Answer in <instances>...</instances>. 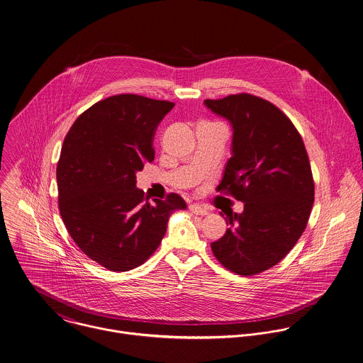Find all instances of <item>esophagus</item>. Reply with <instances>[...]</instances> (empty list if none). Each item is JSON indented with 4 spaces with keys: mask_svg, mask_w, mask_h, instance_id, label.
Wrapping results in <instances>:
<instances>
[{
    "mask_svg": "<svg viewBox=\"0 0 363 363\" xmlns=\"http://www.w3.org/2000/svg\"><path fill=\"white\" fill-rule=\"evenodd\" d=\"M189 209H190L193 213H196V215H206V213H208V211H206L205 208H202L201 205H198V203H190V205H189Z\"/></svg>",
    "mask_w": 363,
    "mask_h": 363,
    "instance_id": "esophagus-1",
    "label": "esophagus"
}]
</instances>
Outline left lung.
<instances>
[{
    "label": "left lung",
    "mask_w": 363,
    "mask_h": 363,
    "mask_svg": "<svg viewBox=\"0 0 363 363\" xmlns=\"http://www.w3.org/2000/svg\"><path fill=\"white\" fill-rule=\"evenodd\" d=\"M203 102L234 132L218 191L244 202L242 213H228L230 228L211 248L228 270L254 276L279 264L308 225L315 201L308 152L290 118L267 99L240 93Z\"/></svg>",
    "instance_id": "1"
}]
</instances>
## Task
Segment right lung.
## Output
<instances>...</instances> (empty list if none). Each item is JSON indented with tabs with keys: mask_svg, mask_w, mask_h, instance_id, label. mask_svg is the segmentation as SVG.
I'll use <instances>...</instances> for the list:
<instances>
[{
	"mask_svg": "<svg viewBox=\"0 0 363 363\" xmlns=\"http://www.w3.org/2000/svg\"><path fill=\"white\" fill-rule=\"evenodd\" d=\"M173 106L112 96L86 109L66 134L57 165L58 208L76 245L108 270L144 264L160 247L170 213L186 209L174 193L151 205L135 187V172L154 161V135Z\"/></svg>",
	"mask_w": 363,
	"mask_h": 363,
	"instance_id": "1",
	"label": "right lung"
}]
</instances>
